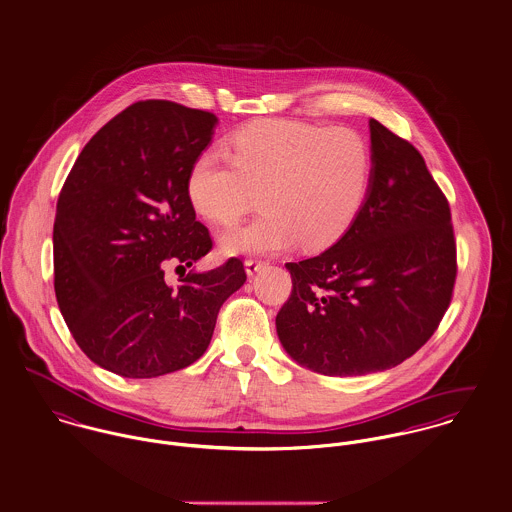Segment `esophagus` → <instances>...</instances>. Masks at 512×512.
I'll return each mask as SVG.
<instances>
[{
    "instance_id": "obj_1",
    "label": "esophagus",
    "mask_w": 512,
    "mask_h": 512,
    "mask_svg": "<svg viewBox=\"0 0 512 512\" xmlns=\"http://www.w3.org/2000/svg\"><path fill=\"white\" fill-rule=\"evenodd\" d=\"M262 268H266V262H262V260H254V258H250V260H246L244 262V270H246V274L248 276H254L256 272H260Z\"/></svg>"
}]
</instances>
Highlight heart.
<instances>
[{
	"label": "heart",
	"instance_id": "b5f03b06",
	"mask_svg": "<svg viewBox=\"0 0 512 512\" xmlns=\"http://www.w3.org/2000/svg\"><path fill=\"white\" fill-rule=\"evenodd\" d=\"M230 147L232 155L203 149L187 173L193 209L219 226L246 215L262 193L266 211L220 238L226 256L270 254L297 242L325 250L365 207L374 161L357 130L262 120L238 130Z\"/></svg>",
	"mask_w": 512,
	"mask_h": 512
}]
</instances>
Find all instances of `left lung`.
I'll use <instances>...</instances> for the list:
<instances>
[{
	"label": "left lung",
	"instance_id": "1",
	"mask_svg": "<svg viewBox=\"0 0 512 512\" xmlns=\"http://www.w3.org/2000/svg\"><path fill=\"white\" fill-rule=\"evenodd\" d=\"M372 185L349 232L288 262L292 295L276 317L297 365L363 376L412 357L438 329L455 284L447 199L420 151L370 120Z\"/></svg>",
	"mask_w": 512,
	"mask_h": 512
}]
</instances>
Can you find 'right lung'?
Listing matches in <instances>:
<instances>
[{"mask_svg":"<svg viewBox=\"0 0 512 512\" xmlns=\"http://www.w3.org/2000/svg\"><path fill=\"white\" fill-rule=\"evenodd\" d=\"M219 118L167 100L128 106L80 151L63 185L53 228L55 293L82 353L124 378L193 365L207 351L220 305L244 286L230 258L183 272L211 248L187 197V173Z\"/></svg>","mask_w":512,"mask_h":512,"instance_id":"add662e5","label":"right lung"}]
</instances>
